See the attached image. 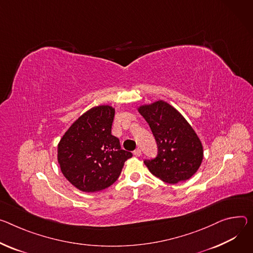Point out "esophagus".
Masks as SVG:
<instances>
[{
	"label": "esophagus",
	"instance_id": "34e87169",
	"mask_svg": "<svg viewBox=\"0 0 253 253\" xmlns=\"http://www.w3.org/2000/svg\"><path fill=\"white\" fill-rule=\"evenodd\" d=\"M134 155L137 156V157H139V156L141 155V149H140V148H136V149L134 150Z\"/></svg>",
	"mask_w": 253,
	"mask_h": 253
}]
</instances>
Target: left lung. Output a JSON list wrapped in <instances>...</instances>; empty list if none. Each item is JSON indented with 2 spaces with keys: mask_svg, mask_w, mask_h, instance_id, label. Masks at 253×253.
I'll return each instance as SVG.
<instances>
[{
  "mask_svg": "<svg viewBox=\"0 0 253 253\" xmlns=\"http://www.w3.org/2000/svg\"><path fill=\"white\" fill-rule=\"evenodd\" d=\"M138 112L148 123L158 148L155 158L144 160L149 171L169 183L191 178L204 157L202 142L193 127L163 100L142 105Z\"/></svg>",
  "mask_w": 253,
  "mask_h": 253,
  "instance_id": "8db88e82",
  "label": "left lung"
}]
</instances>
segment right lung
<instances>
[{"label":"right lung","instance_id":"obj_1","mask_svg":"<svg viewBox=\"0 0 253 253\" xmlns=\"http://www.w3.org/2000/svg\"><path fill=\"white\" fill-rule=\"evenodd\" d=\"M115 109L97 106L84 113L67 129L57 146L62 174L82 192L102 191L117 180L132 153L121 149L111 134Z\"/></svg>","mask_w":253,"mask_h":253}]
</instances>
